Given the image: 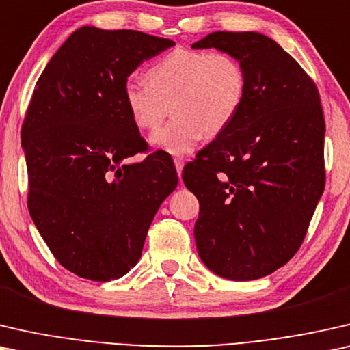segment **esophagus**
I'll use <instances>...</instances> for the list:
<instances>
[{"instance_id": "1", "label": "esophagus", "mask_w": 350, "mask_h": 350, "mask_svg": "<svg viewBox=\"0 0 350 350\" xmlns=\"http://www.w3.org/2000/svg\"><path fill=\"white\" fill-rule=\"evenodd\" d=\"M174 165H176V170H177V176L180 177L182 170H184V165H185V160L182 159V157H176V159H174Z\"/></svg>"}]
</instances>
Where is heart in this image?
Masks as SVG:
<instances>
[{
	"label": "heart",
	"mask_w": 350,
	"mask_h": 350,
	"mask_svg": "<svg viewBox=\"0 0 350 350\" xmlns=\"http://www.w3.org/2000/svg\"><path fill=\"white\" fill-rule=\"evenodd\" d=\"M149 82L128 79L124 103L141 130L159 126L170 111L174 117L152 133L150 144L171 155H187L208 135L228 126L245 98V72L225 52L177 47L155 62Z\"/></svg>",
	"instance_id": "obj_1"
}]
</instances>
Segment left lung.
Returning a JSON list of instances; mask_svg holds the SVG:
<instances>
[{"label": "left lung", "mask_w": 350, "mask_h": 350, "mask_svg": "<svg viewBox=\"0 0 350 350\" xmlns=\"http://www.w3.org/2000/svg\"><path fill=\"white\" fill-rule=\"evenodd\" d=\"M191 49L230 53L247 81L238 116L182 174L200 201L196 249L220 278L260 279L297 254L323 193L321 98L262 33L215 31Z\"/></svg>", "instance_id": "8db88e82"}]
</instances>
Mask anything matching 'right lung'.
<instances>
[{
  "mask_svg": "<svg viewBox=\"0 0 350 350\" xmlns=\"http://www.w3.org/2000/svg\"><path fill=\"white\" fill-rule=\"evenodd\" d=\"M174 41L135 29H76L34 87L22 128L28 209L68 271L106 282L141 258L147 230L176 189L171 159L147 149L122 96L128 76Z\"/></svg>",
  "mask_w": 350,
  "mask_h": 350,
  "instance_id": "obj_1",
  "label": "right lung"
}]
</instances>
